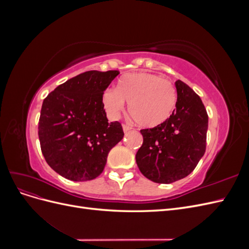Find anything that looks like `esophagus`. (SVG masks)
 Listing matches in <instances>:
<instances>
[{
    "label": "esophagus",
    "instance_id": "34e87169",
    "mask_svg": "<svg viewBox=\"0 0 249 249\" xmlns=\"http://www.w3.org/2000/svg\"><path fill=\"white\" fill-rule=\"evenodd\" d=\"M123 129H124V132L126 133V132H129L130 130H132V127L130 125H127V124H124L123 125Z\"/></svg>",
    "mask_w": 249,
    "mask_h": 249
}]
</instances>
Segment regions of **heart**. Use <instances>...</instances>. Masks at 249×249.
<instances>
[{
    "mask_svg": "<svg viewBox=\"0 0 249 249\" xmlns=\"http://www.w3.org/2000/svg\"><path fill=\"white\" fill-rule=\"evenodd\" d=\"M103 105L108 115L117 119L129 103V112L144 127L162 124L176 108L177 95L171 82L149 72H133L123 77L116 89L103 93Z\"/></svg>",
    "mask_w": 249,
    "mask_h": 249,
    "instance_id": "heart-1",
    "label": "heart"
}]
</instances>
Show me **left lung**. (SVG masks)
<instances>
[{"instance_id":"left-lung-1","label":"left lung","mask_w":249,"mask_h":249,"mask_svg":"<svg viewBox=\"0 0 249 249\" xmlns=\"http://www.w3.org/2000/svg\"><path fill=\"white\" fill-rule=\"evenodd\" d=\"M178 100L171 116L153 129L141 130L143 143L136 154L141 173L159 184L184 178L205 155L208 114L200 97L178 80Z\"/></svg>"}]
</instances>
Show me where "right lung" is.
Here are the masks:
<instances>
[{"label": "right lung", "instance_id": "right-lung-1", "mask_svg": "<svg viewBox=\"0 0 249 249\" xmlns=\"http://www.w3.org/2000/svg\"><path fill=\"white\" fill-rule=\"evenodd\" d=\"M118 71H89L59 85L44 99L38 123L42 155L60 176L84 182L99 177L112 147L124 138L108 123L103 93Z\"/></svg>", "mask_w": 249, "mask_h": 249}]
</instances>
